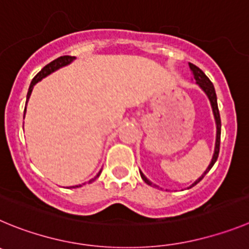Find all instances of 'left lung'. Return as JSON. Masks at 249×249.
I'll return each mask as SVG.
<instances>
[{
    "label": "left lung",
    "mask_w": 249,
    "mask_h": 249,
    "mask_svg": "<svg viewBox=\"0 0 249 249\" xmlns=\"http://www.w3.org/2000/svg\"><path fill=\"white\" fill-rule=\"evenodd\" d=\"M189 67H190V69H191L192 74H194V79L196 80V84H198V86H200V88L202 89L203 91H205L206 95H207L208 99H210V103H211V107H212V111H213L214 120H216V127H217L216 145H214V152H213V156H212L211 162H210L208 167H207V169H206V171L202 174V176L197 178V180L195 181V182L192 183L191 186H190L189 189H191V187H194L195 185H197V183L200 182V181L202 180L203 178H205V175L207 174V172L212 169V166H213L214 162H216V161H217V158H218L219 141H221V118H219L218 105H217L216 91H214V87H213V84H212V82L210 79H208L207 75H206L205 73H203V71H201L200 68H198V67H196V66H195V64H192V63H189ZM140 176H141V178H142V180H144L145 182L147 183V185L155 186V185H152L151 181H149L146 178H145V175L142 174V172H141V171H140Z\"/></svg>",
    "instance_id": "left-lung-1"
}]
</instances>
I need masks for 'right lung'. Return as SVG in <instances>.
Here are the masks:
<instances>
[{
	"label": "right lung",
	"instance_id": "add662e5",
	"mask_svg": "<svg viewBox=\"0 0 249 249\" xmlns=\"http://www.w3.org/2000/svg\"><path fill=\"white\" fill-rule=\"evenodd\" d=\"M74 59H75V57H71V55H63V57L57 58V59H54L53 62H51L49 64H47L46 67H43V68H42V71H39V73H37V75H36V77L32 79V82H31L30 89H28V93H27V102H28V99H30L31 93H32L33 87L36 86V83H38L39 80H42L43 78H46L47 75H49L51 73H53V71H58V69L62 68V67L68 66V64H71ZM27 102H26V104H27ZM24 113H26V109H24ZM23 119H24V115H23ZM100 172H102V170H100L99 174H98L97 176H95V178H94L93 180H90V181H94L97 178H99ZM79 186H82V185H79ZM79 186H73V187H79Z\"/></svg>",
	"mask_w": 249,
	"mask_h": 249
}]
</instances>
